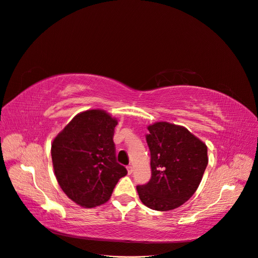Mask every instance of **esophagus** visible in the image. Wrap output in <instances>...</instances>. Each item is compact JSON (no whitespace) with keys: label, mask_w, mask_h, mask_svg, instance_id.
Here are the masks:
<instances>
[{"label":"esophagus","mask_w":258,"mask_h":258,"mask_svg":"<svg viewBox=\"0 0 258 258\" xmlns=\"http://www.w3.org/2000/svg\"><path fill=\"white\" fill-rule=\"evenodd\" d=\"M126 169H127V173L131 174V173L133 172V166H132V165H128L127 167H126Z\"/></svg>","instance_id":"esophagus-1"}]
</instances>
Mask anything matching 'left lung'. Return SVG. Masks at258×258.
<instances>
[{
  "mask_svg": "<svg viewBox=\"0 0 258 258\" xmlns=\"http://www.w3.org/2000/svg\"><path fill=\"white\" fill-rule=\"evenodd\" d=\"M151 179L137 185L141 203L157 211H169L193 196L208 165L207 146L183 126L156 122L148 126Z\"/></svg>",
  "mask_w": 258,
  "mask_h": 258,
  "instance_id": "obj_1",
  "label": "left lung"
}]
</instances>
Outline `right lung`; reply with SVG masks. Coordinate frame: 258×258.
Segmentation results:
<instances>
[{
	"label": "right lung",
	"instance_id": "right-lung-1",
	"mask_svg": "<svg viewBox=\"0 0 258 258\" xmlns=\"http://www.w3.org/2000/svg\"><path fill=\"white\" fill-rule=\"evenodd\" d=\"M117 124L105 110H87L75 115L53 139L51 157L57 183L82 207L105 204L119 179L127 173L115 160Z\"/></svg>",
	"mask_w": 258,
	"mask_h": 258
}]
</instances>
